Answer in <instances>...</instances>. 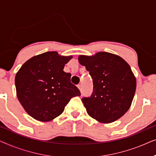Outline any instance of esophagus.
<instances>
[{
    "instance_id": "obj_1",
    "label": "esophagus",
    "mask_w": 156,
    "mask_h": 156,
    "mask_svg": "<svg viewBox=\"0 0 156 156\" xmlns=\"http://www.w3.org/2000/svg\"><path fill=\"white\" fill-rule=\"evenodd\" d=\"M77 87H78L79 89H80V91H82V85H81L80 84H79L77 85Z\"/></svg>"
}]
</instances>
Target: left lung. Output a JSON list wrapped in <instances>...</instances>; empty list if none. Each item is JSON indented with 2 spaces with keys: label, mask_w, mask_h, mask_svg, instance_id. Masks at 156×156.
<instances>
[{
  "label": "left lung",
  "mask_w": 156,
  "mask_h": 156,
  "mask_svg": "<svg viewBox=\"0 0 156 156\" xmlns=\"http://www.w3.org/2000/svg\"><path fill=\"white\" fill-rule=\"evenodd\" d=\"M78 59L93 80L92 94L82 99L88 114L104 123L120 119L129 110L136 92V80L129 64L106 52L80 55Z\"/></svg>",
  "instance_id": "1"
}]
</instances>
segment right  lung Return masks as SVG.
I'll return each instance as SVG.
<instances>
[{
  "mask_svg": "<svg viewBox=\"0 0 156 156\" xmlns=\"http://www.w3.org/2000/svg\"><path fill=\"white\" fill-rule=\"evenodd\" d=\"M72 58L55 51L47 52L28 59L17 72V97L25 112L36 120L55 119L72 97L81 95L70 82L71 74L63 71Z\"/></svg>",
  "mask_w": 156,
  "mask_h": 156,
  "instance_id": "add662e5",
  "label": "right lung"
}]
</instances>
